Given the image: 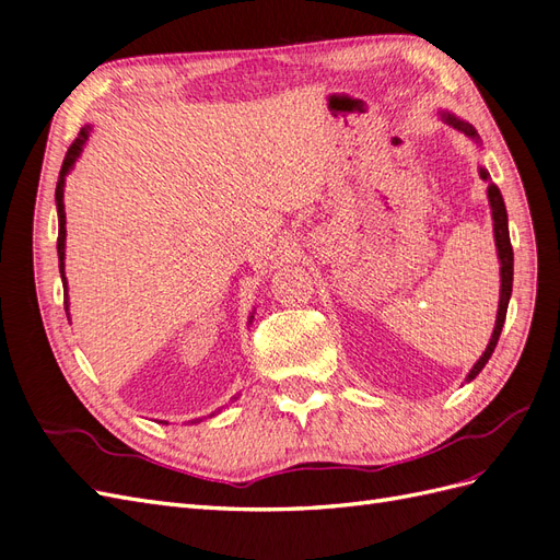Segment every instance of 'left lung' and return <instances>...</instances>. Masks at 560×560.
Here are the masks:
<instances>
[{
  "instance_id": "1",
  "label": "left lung",
  "mask_w": 560,
  "mask_h": 560,
  "mask_svg": "<svg viewBox=\"0 0 560 560\" xmlns=\"http://www.w3.org/2000/svg\"><path fill=\"white\" fill-rule=\"evenodd\" d=\"M443 122L450 125L452 129L462 131L464 136H468V139L476 141L480 145V136L478 131L464 122V119H459L457 115L452 113H441ZM478 174L482 180H488V202H490V211H492V231H494V247H497V259H500V308H497V320H494V329H492V337H490V343L488 349L482 351V355L476 360V365L471 368V372L466 374V382H474L478 372L488 365V360L494 351L497 341H500V335H502V327H504V320H506V308H509V299H511V287H513V249H511V240H509V217H506V207H504V198L500 188H497L492 180H490V174L486 167H478Z\"/></svg>"
}]
</instances>
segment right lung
<instances>
[{"instance_id":"add662e5","label":"right lung","mask_w":560,"mask_h":560,"mask_svg":"<svg viewBox=\"0 0 560 560\" xmlns=\"http://www.w3.org/2000/svg\"><path fill=\"white\" fill-rule=\"evenodd\" d=\"M89 133H92V127L84 125L82 131L78 133V139H74L72 145L68 148L63 167H60L58 184H56V211H58V243H56V247H58V270H60V280H63V292H66V313H68V280H66V205H63V190H66V176L72 172L74 162H78V158L82 155ZM252 320H254V311L249 315V325H252ZM211 417H214V412H211ZM198 421H202V419H192L190 424H198ZM162 424H167V421H162Z\"/></svg>"}]
</instances>
